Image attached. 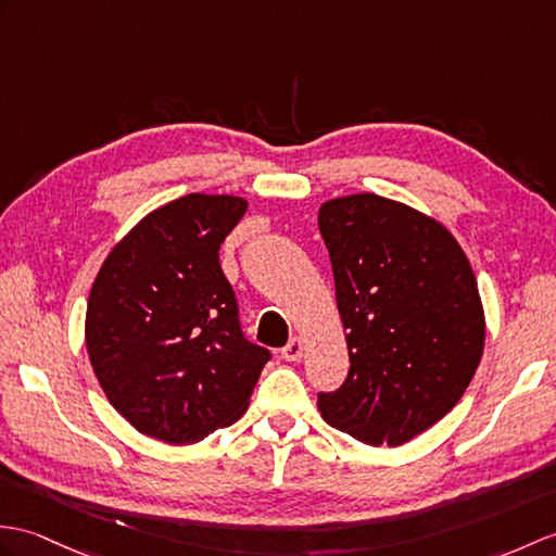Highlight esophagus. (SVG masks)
Returning <instances> with one entry per match:
<instances>
[{
	"label": "esophagus",
	"instance_id": "1",
	"mask_svg": "<svg viewBox=\"0 0 556 556\" xmlns=\"http://www.w3.org/2000/svg\"><path fill=\"white\" fill-rule=\"evenodd\" d=\"M281 357L289 359V363H295V359L303 357V341L299 337H293L287 345L281 348Z\"/></svg>",
	"mask_w": 556,
	"mask_h": 556
}]
</instances>
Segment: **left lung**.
Segmentation results:
<instances>
[{"label":"left lung","instance_id":"8db88e82","mask_svg":"<svg viewBox=\"0 0 556 556\" xmlns=\"http://www.w3.org/2000/svg\"><path fill=\"white\" fill-rule=\"evenodd\" d=\"M317 223L351 357L317 407L367 445H403L459 403L481 363L473 269L441 223L377 193L327 201Z\"/></svg>","mask_w":556,"mask_h":556}]
</instances>
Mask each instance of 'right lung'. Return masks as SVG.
<instances>
[{
  "label": "right lung",
  "mask_w": 556,
  "mask_h": 556,
  "mask_svg": "<svg viewBox=\"0 0 556 556\" xmlns=\"http://www.w3.org/2000/svg\"><path fill=\"white\" fill-rule=\"evenodd\" d=\"M239 197H187L149 213L103 261L87 301L89 363L139 433L185 445L237 421L273 353L243 337L219 247Z\"/></svg>",
  "instance_id": "right-lung-1"
}]
</instances>
